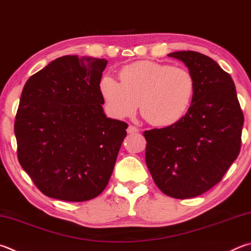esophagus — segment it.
Returning a JSON list of instances; mask_svg holds the SVG:
<instances>
[{
    "label": "esophagus",
    "instance_id": "34e87169",
    "mask_svg": "<svg viewBox=\"0 0 251 251\" xmlns=\"http://www.w3.org/2000/svg\"><path fill=\"white\" fill-rule=\"evenodd\" d=\"M139 131V129L137 128V127H135L133 125H129L128 128H127V133L128 134H137Z\"/></svg>",
    "mask_w": 251,
    "mask_h": 251
}]
</instances>
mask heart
Returning <instances> with one entry per match:
<instances>
[{"label": "heart", "instance_id": "b5f03b06", "mask_svg": "<svg viewBox=\"0 0 251 251\" xmlns=\"http://www.w3.org/2000/svg\"><path fill=\"white\" fill-rule=\"evenodd\" d=\"M120 80L105 75L100 81V92L112 115H134L140 103L145 120L162 127L175 125L186 115L197 88L189 70L148 60L123 68Z\"/></svg>", "mask_w": 251, "mask_h": 251}]
</instances>
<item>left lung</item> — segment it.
<instances>
[{"label":"left lung","mask_w":251,"mask_h":251,"mask_svg":"<svg viewBox=\"0 0 251 251\" xmlns=\"http://www.w3.org/2000/svg\"><path fill=\"white\" fill-rule=\"evenodd\" d=\"M183 61L195 80L193 102L176 124L146 130V163L168 197L190 199L217 184L238 157L244 114L231 76L197 51L168 54Z\"/></svg>","instance_id":"1"}]
</instances>
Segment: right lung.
Segmentation results:
<instances>
[{
	"mask_svg": "<svg viewBox=\"0 0 251 251\" xmlns=\"http://www.w3.org/2000/svg\"><path fill=\"white\" fill-rule=\"evenodd\" d=\"M106 65L63 56L24 85L14 124L17 158L49 198L89 201L112 176L128 125L103 112L100 81Z\"/></svg>",
	"mask_w": 251,
	"mask_h": 251,
	"instance_id": "1",
	"label": "right lung"
}]
</instances>
